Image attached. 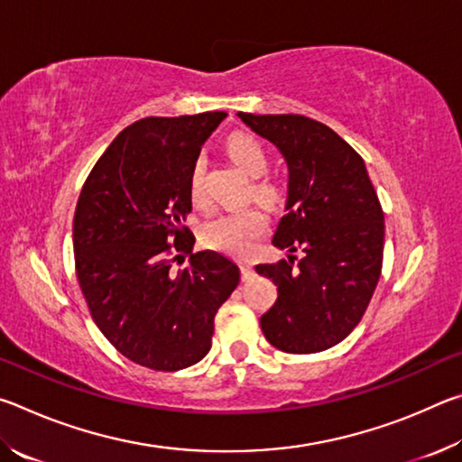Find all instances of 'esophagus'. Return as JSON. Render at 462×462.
<instances>
[{
  "label": "esophagus",
  "mask_w": 462,
  "mask_h": 462,
  "mask_svg": "<svg viewBox=\"0 0 462 462\" xmlns=\"http://www.w3.org/2000/svg\"><path fill=\"white\" fill-rule=\"evenodd\" d=\"M240 273H242V281L250 279V275H253V264L248 261H240Z\"/></svg>",
  "instance_id": "34e87169"
}]
</instances>
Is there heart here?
I'll use <instances>...</instances> for the list:
<instances>
[{
	"mask_svg": "<svg viewBox=\"0 0 462 462\" xmlns=\"http://www.w3.org/2000/svg\"><path fill=\"white\" fill-rule=\"evenodd\" d=\"M226 151H228L234 165L248 177L256 179L267 173L269 156L256 138L245 134V132H236L226 140ZM203 171H206V161L198 156L189 169V193L193 201H201L203 198ZM250 193L264 206H271L279 199V187L269 179H256L250 185ZM264 232H267V216L261 209L248 208L209 220L203 226L201 240L208 248L217 250V253L246 256L253 253Z\"/></svg>",
	"mask_w": 462,
	"mask_h": 462,
	"instance_id": "obj_1",
	"label": "heart"
}]
</instances>
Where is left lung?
Here are the masks:
<instances>
[{"instance_id":"left-lung-1","label":"left lung","mask_w":462,"mask_h":462,"mask_svg":"<svg viewBox=\"0 0 462 462\" xmlns=\"http://www.w3.org/2000/svg\"><path fill=\"white\" fill-rule=\"evenodd\" d=\"M238 118L283 154L287 214L273 245L303 253L256 264L279 293L261 318L264 338L291 355L332 348L361 322L383 267L385 217L365 161L332 128L306 116L238 112Z\"/></svg>"}]
</instances>
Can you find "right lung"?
<instances>
[{"mask_svg":"<svg viewBox=\"0 0 462 462\" xmlns=\"http://www.w3.org/2000/svg\"><path fill=\"white\" fill-rule=\"evenodd\" d=\"M203 112L124 128L85 181L73 220L75 269L93 322L132 363L179 371L212 348L214 318L240 269L193 253L189 169L226 118ZM185 255L190 263L175 270Z\"/></svg>","mask_w":462,"mask_h":462,"instance_id":"add662e5","label":"right lung"}]
</instances>
